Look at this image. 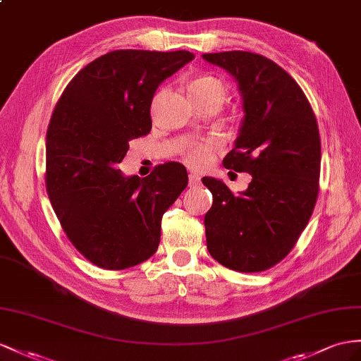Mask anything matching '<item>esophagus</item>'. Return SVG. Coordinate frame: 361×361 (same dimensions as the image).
Masks as SVG:
<instances>
[{"label":"esophagus","instance_id":"esophagus-1","mask_svg":"<svg viewBox=\"0 0 361 361\" xmlns=\"http://www.w3.org/2000/svg\"><path fill=\"white\" fill-rule=\"evenodd\" d=\"M201 183V177L198 173H189V186L190 188H195V186H198V184Z\"/></svg>","mask_w":361,"mask_h":361}]
</instances>
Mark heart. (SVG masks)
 Here are the masks:
<instances>
[{"label":"heart","mask_w":361,"mask_h":361,"mask_svg":"<svg viewBox=\"0 0 361 361\" xmlns=\"http://www.w3.org/2000/svg\"><path fill=\"white\" fill-rule=\"evenodd\" d=\"M190 94L192 97H201L206 94H221L224 97L226 94V87L223 82L214 76H198L190 82ZM216 149V143L214 142H200L193 143L188 147L186 151V161L192 166H204L209 160L212 154Z\"/></svg>","instance_id":"b5f03b06"}]
</instances>
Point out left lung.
I'll return each mask as SVG.
<instances>
[{"mask_svg": "<svg viewBox=\"0 0 361 361\" xmlns=\"http://www.w3.org/2000/svg\"><path fill=\"white\" fill-rule=\"evenodd\" d=\"M202 58L238 82L245 116L223 164L252 175L239 195L221 180L202 178L214 197L204 216L207 250L230 270L265 271L293 250L316 206L317 120L298 82L271 59L241 50Z\"/></svg>", "mask_w": 361, "mask_h": 361, "instance_id": "obj_1", "label": "left lung"}]
</instances>
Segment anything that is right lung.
<instances>
[{
    "label": "right lung",
    "instance_id": "add662e5",
    "mask_svg": "<svg viewBox=\"0 0 361 361\" xmlns=\"http://www.w3.org/2000/svg\"><path fill=\"white\" fill-rule=\"evenodd\" d=\"M186 50H116L70 80L50 118L45 188L63 232L90 262L125 270L157 252L161 218L188 186L183 164L125 177L129 140L149 134L157 88L190 62Z\"/></svg>",
    "mask_w": 361,
    "mask_h": 361
}]
</instances>
